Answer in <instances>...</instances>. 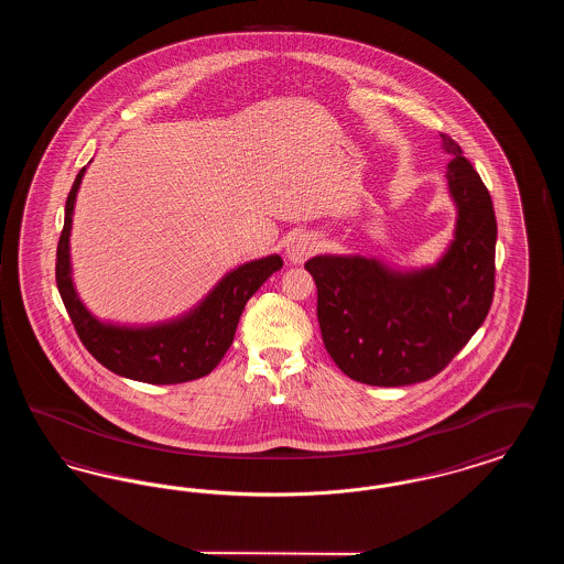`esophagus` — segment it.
Returning a JSON list of instances; mask_svg holds the SVG:
<instances>
[{
    "label": "esophagus",
    "mask_w": 564,
    "mask_h": 564,
    "mask_svg": "<svg viewBox=\"0 0 564 564\" xmlns=\"http://www.w3.org/2000/svg\"><path fill=\"white\" fill-rule=\"evenodd\" d=\"M313 251H315V239L311 235H297L288 242V260L292 264H302L313 256Z\"/></svg>",
    "instance_id": "esophagus-1"
}]
</instances>
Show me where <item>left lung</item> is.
<instances>
[{
	"mask_svg": "<svg viewBox=\"0 0 564 564\" xmlns=\"http://www.w3.org/2000/svg\"><path fill=\"white\" fill-rule=\"evenodd\" d=\"M442 150L455 203L453 241L421 269L375 256L323 253L304 269L317 283L323 345L345 375L403 387L442 372L482 325L495 292L497 219L490 194L448 134Z\"/></svg>",
	"mask_w": 564,
	"mask_h": 564,
	"instance_id": "left-lung-1",
	"label": "left lung"
}]
</instances>
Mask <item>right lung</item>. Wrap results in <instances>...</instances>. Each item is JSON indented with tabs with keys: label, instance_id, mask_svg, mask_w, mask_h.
Returning <instances> with one entry per match:
<instances>
[{
	"label": "right lung",
	"instance_id": "right-lung-1",
	"mask_svg": "<svg viewBox=\"0 0 564 564\" xmlns=\"http://www.w3.org/2000/svg\"><path fill=\"white\" fill-rule=\"evenodd\" d=\"M82 169L65 203V224L56 249V288L82 345L109 372L150 384H177L207 376L230 349L247 300L283 267L279 253L249 260L226 272L189 311L156 323L104 322L93 315L74 283L69 237Z\"/></svg>",
	"mask_w": 564,
	"mask_h": 564
}]
</instances>
